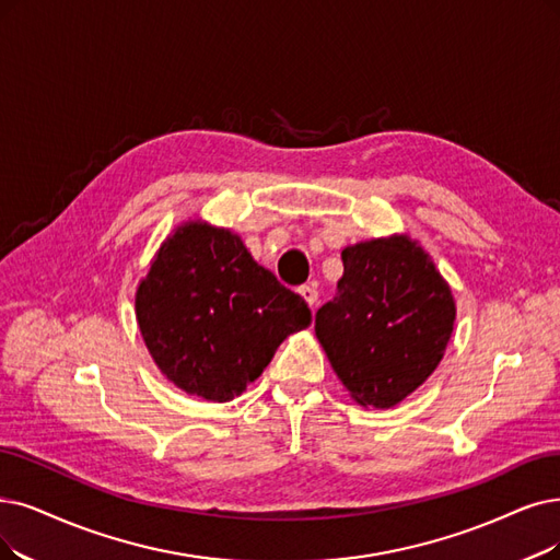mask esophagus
<instances>
[{
    "label": "esophagus",
    "mask_w": 560,
    "mask_h": 560,
    "mask_svg": "<svg viewBox=\"0 0 560 560\" xmlns=\"http://www.w3.org/2000/svg\"><path fill=\"white\" fill-rule=\"evenodd\" d=\"M299 294L307 301V305L315 310V305H317V301H319V292H317V287L315 284H303V287H299Z\"/></svg>",
    "instance_id": "obj_1"
}]
</instances>
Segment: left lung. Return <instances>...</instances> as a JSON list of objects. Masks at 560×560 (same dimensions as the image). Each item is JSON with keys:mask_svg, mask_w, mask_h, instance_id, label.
Listing matches in <instances>:
<instances>
[{"mask_svg": "<svg viewBox=\"0 0 560 560\" xmlns=\"http://www.w3.org/2000/svg\"><path fill=\"white\" fill-rule=\"evenodd\" d=\"M342 264L338 294L317 310L315 332L358 405L390 409L441 363L455 299L407 234L347 245Z\"/></svg>", "mask_w": 560, "mask_h": 560, "instance_id": "1", "label": "left lung"}]
</instances>
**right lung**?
Masks as SVG:
<instances>
[{
  "instance_id": "right-lung-1",
  "label": "right lung",
  "mask_w": 560,
  "mask_h": 560,
  "mask_svg": "<svg viewBox=\"0 0 560 560\" xmlns=\"http://www.w3.org/2000/svg\"><path fill=\"white\" fill-rule=\"evenodd\" d=\"M153 363L188 395L230 401L310 326L307 303L259 266L238 234L190 220L155 253L136 294Z\"/></svg>"
}]
</instances>
